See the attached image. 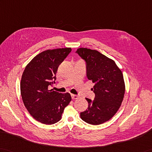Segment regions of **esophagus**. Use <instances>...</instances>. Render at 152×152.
<instances>
[{
  "instance_id": "34e87169",
  "label": "esophagus",
  "mask_w": 152,
  "mask_h": 152,
  "mask_svg": "<svg viewBox=\"0 0 152 152\" xmlns=\"http://www.w3.org/2000/svg\"><path fill=\"white\" fill-rule=\"evenodd\" d=\"M71 96H72V100H76L79 98V96H77V95H76V94H71Z\"/></svg>"
}]
</instances>
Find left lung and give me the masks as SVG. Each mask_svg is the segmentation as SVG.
Segmentation results:
<instances>
[{"mask_svg": "<svg viewBox=\"0 0 152 152\" xmlns=\"http://www.w3.org/2000/svg\"><path fill=\"white\" fill-rule=\"evenodd\" d=\"M76 52L86 61L87 77L94 83V99L86 98L89 105L80 117L88 124L99 125L110 120L121 107L125 93L124 77L114 60L98 51L80 48Z\"/></svg>", "mask_w": 152, "mask_h": 152, "instance_id": "obj_1", "label": "left lung"}]
</instances>
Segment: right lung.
Wrapping results in <instances>:
<instances>
[{"label":"right lung","mask_w":152,"mask_h":152,"mask_svg":"<svg viewBox=\"0 0 152 152\" xmlns=\"http://www.w3.org/2000/svg\"><path fill=\"white\" fill-rule=\"evenodd\" d=\"M71 50V48H62L42 52L24 70L20 81L24 105L32 117L43 124L50 125L59 121L71 101L70 93L49 89L55 83L59 65Z\"/></svg>","instance_id":"obj_1"}]
</instances>
